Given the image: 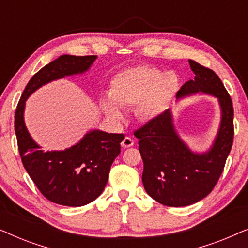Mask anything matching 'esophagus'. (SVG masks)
Wrapping results in <instances>:
<instances>
[{
	"instance_id": "obj_1",
	"label": "esophagus",
	"mask_w": 248,
	"mask_h": 248,
	"mask_svg": "<svg viewBox=\"0 0 248 248\" xmlns=\"http://www.w3.org/2000/svg\"><path fill=\"white\" fill-rule=\"evenodd\" d=\"M121 144H122V147H123V148H130L134 144V140L130 137H125L124 140L122 141Z\"/></svg>"
}]
</instances>
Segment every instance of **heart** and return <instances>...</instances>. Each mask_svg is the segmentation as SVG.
Segmentation results:
<instances>
[{"label": "heart", "instance_id": "heart-1", "mask_svg": "<svg viewBox=\"0 0 248 248\" xmlns=\"http://www.w3.org/2000/svg\"><path fill=\"white\" fill-rule=\"evenodd\" d=\"M179 79L175 72H165L151 65H138L118 72L110 81L109 98L100 101L103 110L113 120L121 118V108L138 106L144 120L158 117L177 93Z\"/></svg>", "mask_w": 248, "mask_h": 248}]
</instances>
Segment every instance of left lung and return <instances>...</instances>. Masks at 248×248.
<instances>
[{"label":"left lung","instance_id":"8db88e82","mask_svg":"<svg viewBox=\"0 0 248 248\" xmlns=\"http://www.w3.org/2000/svg\"><path fill=\"white\" fill-rule=\"evenodd\" d=\"M188 62L194 80L183 84L177 97L210 93L218 98L221 107V124L211 150L202 155L189 150L175 132L169 110L134 132L143 160L145 191L167 206L189 205L210 194L222 174L233 142V107L228 91L215 71L195 61Z\"/></svg>","mask_w":248,"mask_h":248}]
</instances>
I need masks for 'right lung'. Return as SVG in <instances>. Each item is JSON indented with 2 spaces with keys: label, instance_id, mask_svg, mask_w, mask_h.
Here are the masks:
<instances>
[{
  "label": "right lung",
  "instance_id": "add662e5",
  "mask_svg": "<svg viewBox=\"0 0 248 248\" xmlns=\"http://www.w3.org/2000/svg\"><path fill=\"white\" fill-rule=\"evenodd\" d=\"M96 59V55H62L47 64L29 80L16 109L15 130L23 167L40 193L61 205H86L103 193L125 137L96 130L66 150L44 152L27 131L26 99L43 84L84 72Z\"/></svg>",
  "mask_w": 248,
  "mask_h": 248
}]
</instances>
